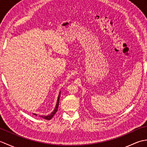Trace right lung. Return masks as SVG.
Returning <instances> with one entry per match:
<instances>
[{
	"label": "right lung",
	"mask_w": 147,
	"mask_h": 147,
	"mask_svg": "<svg viewBox=\"0 0 147 147\" xmlns=\"http://www.w3.org/2000/svg\"><path fill=\"white\" fill-rule=\"evenodd\" d=\"M61 92V91H60V92H59V94L58 98H57V103H56V105L55 107L54 110L52 111V113L51 114L48 115H40V117H41L45 119H47V120L51 119L53 117V116H54V114L56 113V112L57 111V109H58V107H59V98H60ZM33 114L35 115H37V114Z\"/></svg>",
	"instance_id": "1"
}]
</instances>
